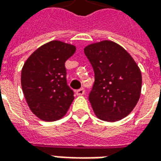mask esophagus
Returning a JSON list of instances; mask_svg holds the SVG:
<instances>
[{"mask_svg":"<svg viewBox=\"0 0 161 161\" xmlns=\"http://www.w3.org/2000/svg\"><path fill=\"white\" fill-rule=\"evenodd\" d=\"M84 93H85V91H84V88H81V89H79V90H77V91H76V94H77V96H82V95H84Z\"/></svg>","mask_w":161,"mask_h":161,"instance_id":"esophagus-1","label":"esophagus"}]
</instances>
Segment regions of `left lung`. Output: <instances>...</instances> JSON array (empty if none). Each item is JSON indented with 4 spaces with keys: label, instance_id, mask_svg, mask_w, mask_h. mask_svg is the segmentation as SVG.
I'll return each mask as SVG.
<instances>
[{
    "label": "left lung",
    "instance_id": "1",
    "mask_svg": "<svg viewBox=\"0 0 161 161\" xmlns=\"http://www.w3.org/2000/svg\"><path fill=\"white\" fill-rule=\"evenodd\" d=\"M84 54L94 70L89 101L96 115L105 121L126 117L138 103L142 91V73L135 60L109 40L89 45Z\"/></svg>",
    "mask_w": 161,
    "mask_h": 161
}]
</instances>
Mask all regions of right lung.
<instances>
[{
  "instance_id": "add662e5",
  "label": "right lung",
  "mask_w": 161,
  "mask_h": 161,
  "mask_svg": "<svg viewBox=\"0 0 161 161\" xmlns=\"http://www.w3.org/2000/svg\"><path fill=\"white\" fill-rule=\"evenodd\" d=\"M75 51L72 45L53 40L38 48L24 64L23 93L30 109L43 121L62 118L73 101L64 64Z\"/></svg>"
}]
</instances>
